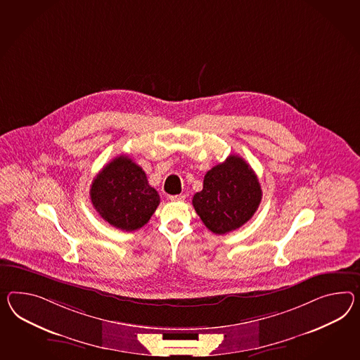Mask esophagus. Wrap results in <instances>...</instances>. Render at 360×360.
Returning a JSON list of instances; mask_svg holds the SVG:
<instances>
[{
  "mask_svg": "<svg viewBox=\"0 0 360 360\" xmlns=\"http://www.w3.org/2000/svg\"><path fill=\"white\" fill-rule=\"evenodd\" d=\"M168 198L172 202H180V201H184L185 195H183V194H176V195H169Z\"/></svg>",
  "mask_w": 360,
  "mask_h": 360,
  "instance_id": "obj_1",
  "label": "esophagus"
}]
</instances>
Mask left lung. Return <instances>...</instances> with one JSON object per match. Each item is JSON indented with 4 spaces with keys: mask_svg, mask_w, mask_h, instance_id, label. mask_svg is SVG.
Here are the masks:
<instances>
[{
    "mask_svg": "<svg viewBox=\"0 0 360 360\" xmlns=\"http://www.w3.org/2000/svg\"><path fill=\"white\" fill-rule=\"evenodd\" d=\"M262 198L257 176L239 155H230L205 175L194 194V210L209 230L223 235L238 230L253 217Z\"/></svg>",
    "mask_w": 360,
    "mask_h": 360,
    "instance_id": "8db88e82",
    "label": "left lung"
}]
</instances>
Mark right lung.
<instances>
[{
	"mask_svg": "<svg viewBox=\"0 0 360 360\" xmlns=\"http://www.w3.org/2000/svg\"><path fill=\"white\" fill-rule=\"evenodd\" d=\"M90 197L103 219L122 231L145 226L160 203L145 171L125 155L103 167L94 179Z\"/></svg>",
	"mask_w": 360,
	"mask_h": 360,
	"instance_id": "obj_1",
	"label": "right lung"
}]
</instances>
